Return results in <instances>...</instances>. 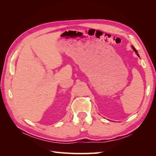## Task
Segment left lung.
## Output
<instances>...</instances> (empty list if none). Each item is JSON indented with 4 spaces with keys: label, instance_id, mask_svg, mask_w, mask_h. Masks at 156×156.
Masks as SVG:
<instances>
[{
    "label": "left lung",
    "instance_id": "obj_1",
    "mask_svg": "<svg viewBox=\"0 0 156 156\" xmlns=\"http://www.w3.org/2000/svg\"><path fill=\"white\" fill-rule=\"evenodd\" d=\"M133 49H134V51H135V52H136V55H138V56H139V54H137V51H136V49H135V48H133Z\"/></svg>",
    "mask_w": 156,
    "mask_h": 156
}]
</instances>
